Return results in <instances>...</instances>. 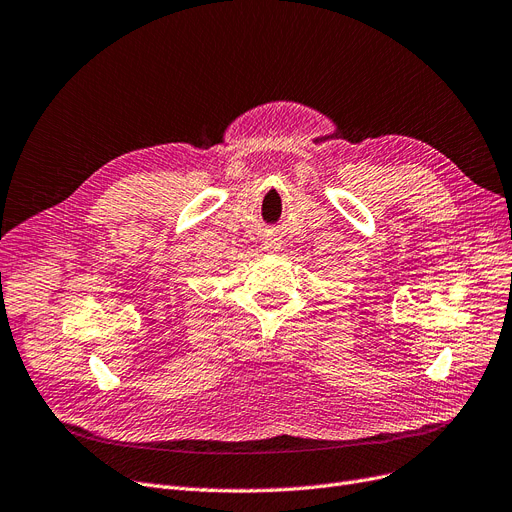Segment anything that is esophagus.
I'll use <instances>...</instances> for the list:
<instances>
[{
  "instance_id": "esophagus-1",
  "label": "esophagus",
  "mask_w": 512,
  "mask_h": 512,
  "mask_svg": "<svg viewBox=\"0 0 512 512\" xmlns=\"http://www.w3.org/2000/svg\"><path fill=\"white\" fill-rule=\"evenodd\" d=\"M261 249H263V251H276V249H278V238H274V236L263 238V240H261Z\"/></svg>"
}]
</instances>
